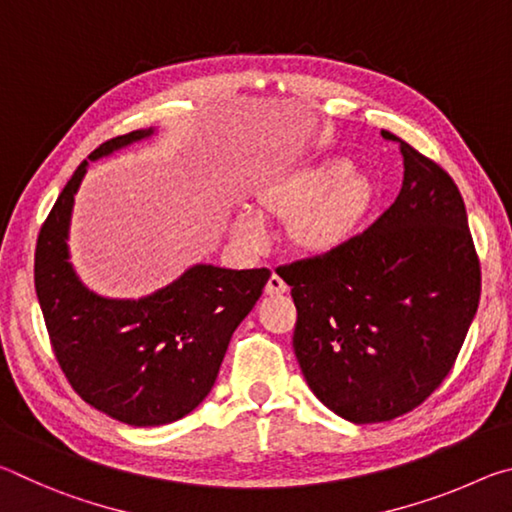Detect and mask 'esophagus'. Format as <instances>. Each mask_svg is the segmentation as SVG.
Here are the masks:
<instances>
[{"label": "esophagus", "instance_id": "obj_1", "mask_svg": "<svg viewBox=\"0 0 512 512\" xmlns=\"http://www.w3.org/2000/svg\"><path fill=\"white\" fill-rule=\"evenodd\" d=\"M287 291H289L287 282H284L280 275L273 273L271 277H268V282H266V293H268V296H282V293H287Z\"/></svg>", "mask_w": 512, "mask_h": 512}]
</instances>
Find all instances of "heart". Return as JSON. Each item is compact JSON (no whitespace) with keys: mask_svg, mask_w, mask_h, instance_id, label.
Instances as JSON below:
<instances>
[{"mask_svg":"<svg viewBox=\"0 0 512 512\" xmlns=\"http://www.w3.org/2000/svg\"><path fill=\"white\" fill-rule=\"evenodd\" d=\"M259 212L241 207L232 221L235 237L250 250L266 244L264 216L287 221L298 253L327 257L359 235L379 201L370 173L352 169L348 158H323L277 173L255 192Z\"/></svg>","mask_w":512,"mask_h":512,"instance_id":"1","label":"heart"}]
</instances>
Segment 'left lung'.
Listing matches in <instances>:
<instances>
[{
    "mask_svg": "<svg viewBox=\"0 0 512 512\" xmlns=\"http://www.w3.org/2000/svg\"><path fill=\"white\" fill-rule=\"evenodd\" d=\"M397 142L402 189L372 228L334 255L277 268L298 309L302 375L354 424L393 420L436 391L481 296L461 192L436 162Z\"/></svg>",
    "mask_w": 512,
    "mask_h": 512,
    "instance_id": "left-lung-1",
    "label": "left lung"
}]
</instances>
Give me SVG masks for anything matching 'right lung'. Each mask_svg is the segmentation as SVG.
Returning a JSON list of instances; mask_svg holds the SVG:
<instances>
[{"label":"right lung","instance_id":"obj_1","mask_svg":"<svg viewBox=\"0 0 512 512\" xmlns=\"http://www.w3.org/2000/svg\"><path fill=\"white\" fill-rule=\"evenodd\" d=\"M155 128L112 137L101 160L149 140ZM88 160L69 178L40 228L36 293L65 377L94 409L131 427H160L192 413L212 391L232 332L262 296L271 271L194 264L144 298H106L69 262V223Z\"/></svg>","mask_w":512,"mask_h":512}]
</instances>
